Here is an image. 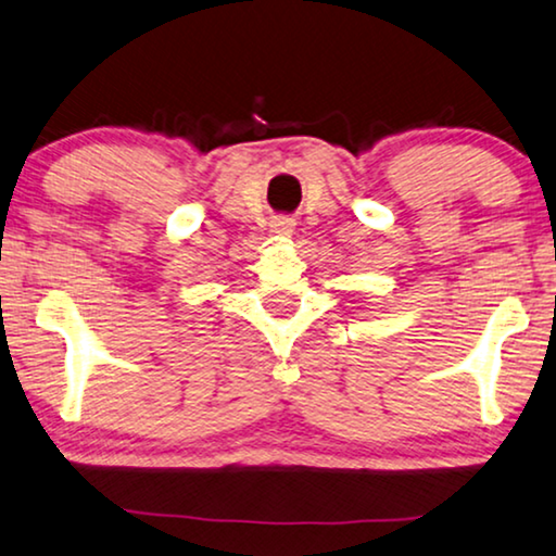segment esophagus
Here are the masks:
<instances>
[{
  "label": "esophagus",
  "instance_id": "34e87169",
  "mask_svg": "<svg viewBox=\"0 0 556 556\" xmlns=\"http://www.w3.org/2000/svg\"><path fill=\"white\" fill-rule=\"evenodd\" d=\"M292 229H294L292 219H277L275 225H271V231H277V235H292Z\"/></svg>",
  "mask_w": 556,
  "mask_h": 556
}]
</instances>
